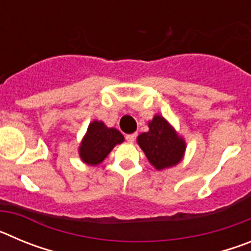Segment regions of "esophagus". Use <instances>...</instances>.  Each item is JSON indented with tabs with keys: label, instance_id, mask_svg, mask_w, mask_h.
<instances>
[{
	"label": "esophagus",
	"instance_id": "esophagus-1",
	"mask_svg": "<svg viewBox=\"0 0 251 251\" xmlns=\"http://www.w3.org/2000/svg\"><path fill=\"white\" fill-rule=\"evenodd\" d=\"M137 138V133H132V134H127L126 136V139H127V142H129V143H133V142L136 141Z\"/></svg>",
	"mask_w": 251,
	"mask_h": 251
}]
</instances>
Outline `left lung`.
<instances>
[{"mask_svg":"<svg viewBox=\"0 0 251 251\" xmlns=\"http://www.w3.org/2000/svg\"><path fill=\"white\" fill-rule=\"evenodd\" d=\"M148 126L150 130L142 133L137 141L151 165L157 170L177 165L185 152L183 139L179 138L174 128L159 115H156Z\"/></svg>","mask_w":251,"mask_h":251,"instance_id":"1","label":"left lung"}]
</instances>
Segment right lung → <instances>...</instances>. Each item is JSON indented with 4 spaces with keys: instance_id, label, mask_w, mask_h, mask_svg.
<instances>
[{
    "instance_id": "right-lung-1",
    "label": "right lung",
    "mask_w": 251,
    "mask_h": 251,
    "mask_svg": "<svg viewBox=\"0 0 251 251\" xmlns=\"http://www.w3.org/2000/svg\"><path fill=\"white\" fill-rule=\"evenodd\" d=\"M123 141L124 137L119 130L105 127L103 122L94 121L81 142L79 150L80 158L88 165H98L109 154L115 145H119Z\"/></svg>"
}]
</instances>
